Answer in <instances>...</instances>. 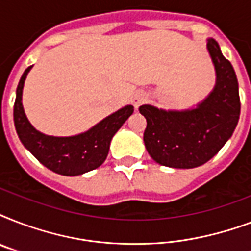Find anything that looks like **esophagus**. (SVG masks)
Listing matches in <instances>:
<instances>
[{"label": "esophagus", "instance_id": "esophagus-1", "mask_svg": "<svg viewBox=\"0 0 251 251\" xmlns=\"http://www.w3.org/2000/svg\"><path fill=\"white\" fill-rule=\"evenodd\" d=\"M146 100H147V95H146L143 91H139V92H137V94L134 95L133 105L138 109V108H139V105H142V104H143Z\"/></svg>", "mask_w": 251, "mask_h": 251}]
</instances>
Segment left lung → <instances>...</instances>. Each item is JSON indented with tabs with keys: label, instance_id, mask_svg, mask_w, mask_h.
Wrapping results in <instances>:
<instances>
[{
	"label": "left lung",
	"instance_id": "1",
	"mask_svg": "<svg viewBox=\"0 0 251 251\" xmlns=\"http://www.w3.org/2000/svg\"><path fill=\"white\" fill-rule=\"evenodd\" d=\"M207 49L214 62L216 84L197 108L164 110L147 104L139 106L147 120L146 149L159 164L179 169L204 164L222 150L237 126L241 102L233 66L214 39L207 40Z\"/></svg>",
	"mask_w": 251,
	"mask_h": 251
}]
</instances>
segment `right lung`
Listing matches in <instances>:
<instances>
[{
  "mask_svg": "<svg viewBox=\"0 0 251 251\" xmlns=\"http://www.w3.org/2000/svg\"><path fill=\"white\" fill-rule=\"evenodd\" d=\"M31 68L25 69L18 83L14 104V125L23 146L44 167L58 175L79 176L100 167L108 156L112 138L133 114L134 106H124L78 135H45L29 124L22 105L23 86Z\"/></svg>",
  "mask_w": 251,
  "mask_h": 251,
  "instance_id": "add662e5",
  "label": "right lung"
}]
</instances>
